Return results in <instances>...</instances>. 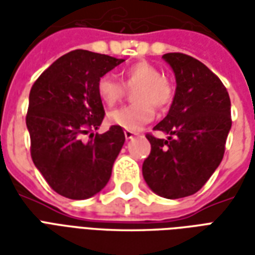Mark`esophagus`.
Wrapping results in <instances>:
<instances>
[{"label": "esophagus", "instance_id": "esophagus-1", "mask_svg": "<svg viewBox=\"0 0 255 255\" xmlns=\"http://www.w3.org/2000/svg\"><path fill=\"white\" fill-rule=\"evenodd\" d=\"M124 135H126V139H132L136 133L131 132V131H124Z\"/></svg>", "mask_w": 255, "mask_h": 255}]
</instances>
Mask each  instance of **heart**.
I'll use <instances>...</instances> for the list:
<instances>
[{
	"instance_id": "b5f03b06",
	"label": "heart",
	"mask_w": 255,
	"mask_h": 255,
	"mask_svg": "<svg viewBox=\"0 0 255 255\" xmlns=\"http://www.w3.org/2000/svg\"><path fill=\"white\" fill-rule=\"evenodd\" d=\"M123 83L128 89L136 87L133 101L136 104L124 106L109 113L108 120L112 126L122 127L127 131H139L153 120L155 108L162 109L173 100L172 84L162 78L158 68L147 61H139L129 65L122 73ZM112 75H104L98 79L97 93L106 106H115L124 98L126 89Z\"/></svg>"
}]
</instances>
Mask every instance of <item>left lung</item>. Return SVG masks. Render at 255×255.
<instances>
[{"label": "left lung", "mask_w": 255, "mask_h": 255, "mask_svg": "<svg viewBox=\"0 0 255 255\" xmlns=\"http://www.w3.org/2000/svg\"><path fill=\"white\" fill-rule=\"evenodd\" d=\"M176 78L169 112L154 127L166 139L147 133L151 151L142 165L151 191L177 199L199 191L223 160L231 126L228 91L205 64L183 53L162 56Z\"/></svg>", "instance_id": "8db88e82"}]
</instances>
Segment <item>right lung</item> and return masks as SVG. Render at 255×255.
<instances>
[{
    "label": "right lung",
    "instance_id": "obj_1",
    "mask_svg": "<svg viewBox=\"0 0 255 255\" xmlns=\"http://www.w3.org/2000/svg\"><path fill=\"white\" fill-rule=\"evenodd\" d=\"M124 60L89 50H73L32 84L25 124L31 157L54 191L69 199H87L105 187L126 136L122 127L98 129L105 116L97 83Z\"/></svg>",
    "mask_w": 255,
    "mask_h": 255
}]
</instances>
